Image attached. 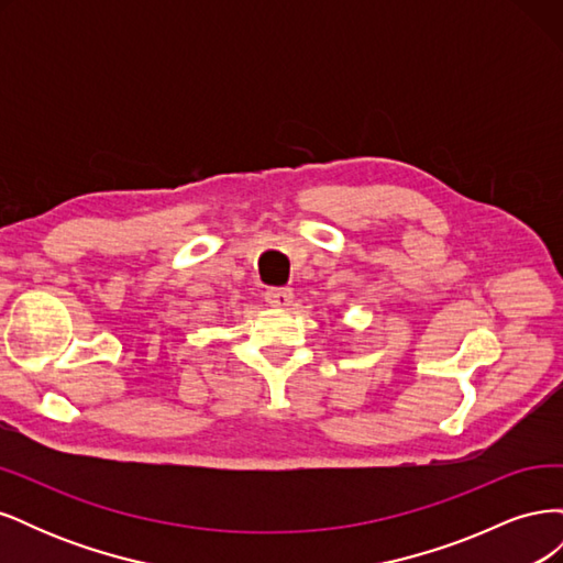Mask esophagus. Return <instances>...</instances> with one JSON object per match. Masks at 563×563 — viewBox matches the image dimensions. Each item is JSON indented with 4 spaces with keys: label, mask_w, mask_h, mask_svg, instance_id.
I'll return each mask as SVG.
<instances>
[{
    "label": "esophagus",
    "mask_w": 563,
    "mask_h": 563,
    "mask_svg": "<svg viewBox=\"0 0 563 563\" xmlns=\"http://www.w3.org/2000/svg\"><path fill=\"white\" fill-rule=\"evenodd\" d=\"M265 300H267V305H272V308L286 310L288 305L294 302V291L291 288H267Z\"/></svg>",
    "instance_id": "34e87169"
}]
</instances>
